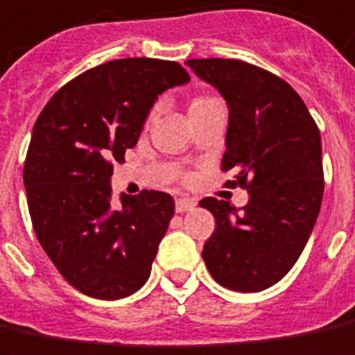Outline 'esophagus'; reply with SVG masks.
Instances as JSON below:
<instances>
[{"mask_svg":"<svg viewBox=\"0 0 355 355\" xmlns=\"http://www.w3.org/2000/svg\"><path fill=\"white\" fill-rule=\"evenodd\" d=\"M195 209V201L193 199H187V197H180L175 201V211L178 213H187V211H193Z\"/></svg>","mask_w":355,"mask_h":355,"instance_id":"obj_1","label":"esophagus"}]
</instances>
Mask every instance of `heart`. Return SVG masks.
<instances>
[{"label": "heart", "instance_id": "heart-1", "mask_svg": "<svg viewBox=\"0 0 355 355\" xmlns=\"http://www.w3.org/2000/svg\"><path fill=\"white\" fill-rule=\"evenodd\" d=\"M209 101H215V97H209V95H199V97L191 99V103H189V109H191V107L203 105V103H209Z\"/></svg>", "mask_w": 355, "mask_h": 355}]
</instances>
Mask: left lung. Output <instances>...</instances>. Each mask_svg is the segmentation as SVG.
Segmentation results:
<instances>
[{"instance_id":"left-lung-1","label":"left lung","mask_w":355,"mask_h":355,"mask_svg":"<svg viewBox=\"0 0 355 355\" xmlns=\"http://www.w3.org/2000/svg\"><path fill=\"white\" fill-rule=\"evenodd\" d=\"M228 105L225 185L248 189V205L207 197L215 216L203 260L218 285L258 293L285 277L299 260L322 203L320 132L289 83L263 68L230 58L185 62Z\"/></svg>"}]
</instances>
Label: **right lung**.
Returning a JSON list of instances; mask_svg holds the SVG:
<instances>
[{
	"label": "right lung",
	"mask_w": 355,
	"mask_h": 355,
	"mask_svg": "<svg viewBox=\"0 0 355 355\" xmlns=\"http://www.w3.org/2000/svg\"><path fill=\"white\" fill-rule=\"evenodd\" d=\"M187 82L178 62H105L62 85L35 123L23 170L33 228L83 295L115 301L148 279L175 205L154 189L113 205V162L139 142L158 95Z\"/></svg>",
	"instance_id": "obj_1"
}]
</instances>
